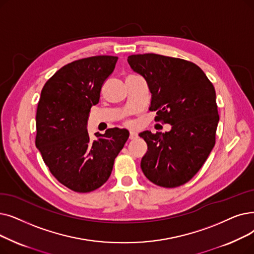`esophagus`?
<instances>
[{
    "instance_id": "34e87169",
    "label": "esophagus",
    "mask_w": 254,
    "mask_h": 254,
    "mask_svg": "<svg viewBox=\"0 0 254 254\" xmlns=\"http://www.w3.org/2000/svg\"><path fill=\"white\" fill-rule=\"evenodd\" d=\"M130 140H135L138 138V134L135 133V131H129V137H128Z\"/></svg>"
}]
</instances>
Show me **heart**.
<instances>
[{"label": "heart", "mask_w": 254, "mask_h": 254, "mask_svg": "<svg viewBox=\"0 0 254 254\" xmlns=\"http://www.w3.org/2000/svg\"><path fill=\"white\" fill-rule=\"evenodd\" d=\"M125 125H126V126L130 127L131 125H133V123H131V121H130L129 119H127V120H125Z\"/></svg>", "instance_id": "heart-1"}]
</instances>
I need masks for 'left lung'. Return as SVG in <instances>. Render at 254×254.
<instances>
[{
    "label": "left lung",
    "mask_w": 254,
    "mask_h": 254,
    "mask_svg": "<svg viewBox=\"0 0 254 254\" xmlns=\"http://www.w3.org/2000/svg\"><path fill=\"white\" fill-rule=\"evenodd\" d=\"M130 67L145 78L154 120L170 131L139 134L147 144L141 169L154 185L176 188L199 171L216 143L219 114L212 82L193 62L159 54L130 55Z\"/></svg>",
    "instance_id": "left-lung-1"
}]
</instances>
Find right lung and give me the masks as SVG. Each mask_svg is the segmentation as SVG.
<instances>
[{"instance_id":"1","label":"right lung","mask_w":254,"mask_h":254,"mask_svg":"<svg viewBox=\"0 0 254 254\" xmlns=\"http://www.w3.org/2000/svg\"><path fill=\"white\" fill-rule=\"evenodd\" d=\"M118 57L75 60L54 73L43 86L36 111V146L51 173L78 193L102 187L111 175L115 158L128 138L125 128H108L91 141L88 115L98 104L104 82Z\"/></svg>"}]
</instances>
